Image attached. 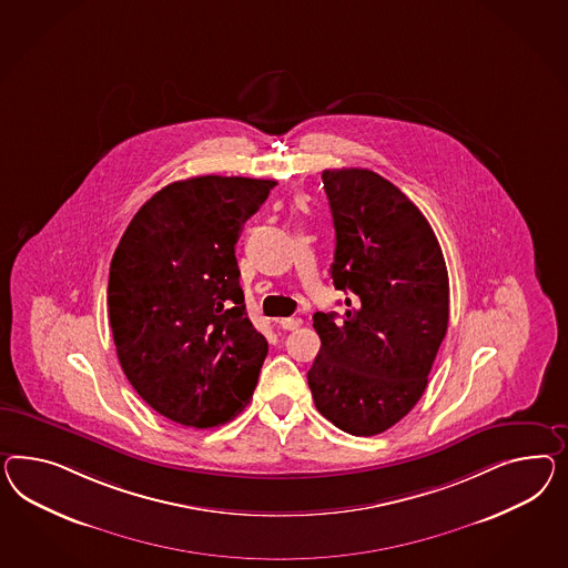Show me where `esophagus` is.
I'll list each match as a JSON object with an SVG mask.
<instances>
[{
  "mask_svg": "<svg viewBox=\"0 0 568 568\" xmlns=\"http://www.w3.org/2000/svg\"><path fill=\"white\" fill-rule=\"evenodd\" d=\"M278 326H281L283 331H295V328L302 326V318H281Z\"/></svg>",
  "mask_w": 568,
  "mask_h": 568,
  "instance_id": "34e87169",
  "label": "esophagus"
}]
</instances>
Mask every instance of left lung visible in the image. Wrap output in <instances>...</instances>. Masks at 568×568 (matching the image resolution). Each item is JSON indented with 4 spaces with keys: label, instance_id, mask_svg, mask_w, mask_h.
<instances>
[{
    "label": "left lung",
    "instance_id": "8db88e82",
    "mask_svg": "<svg viewBox=\"0 0 568 568\" xmlns=\"http://www.w3.org/2000/svg\"><path fill=\"white\" fill-rule=\"evenodd\" d=\"M335 225L331 276L343 321L316 312L321 352L307 372L321 414L353 436H374L409 414L448 326V273L428 219L369 169L323 171Z\"/></svg>",
    "mask_w": 568,
    "mask_h": 568
}]
</instances>
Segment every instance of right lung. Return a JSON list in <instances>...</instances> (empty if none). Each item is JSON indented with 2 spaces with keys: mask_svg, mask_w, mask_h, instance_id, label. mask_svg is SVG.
Instances as JSON below:
<instances>
[{
  "mask_svg": "<svg viewBox=\"0 0 568 568\" xmlns=\"http://www.w3.org/2000/svg\"><path fill=\"white\" fill-rule=\"evenodd\" d=\"M273 180L200 175L140 206L109 268L123 374L154 412L215 428L252 399L268 343L245 316L235 244Z\"/></svg>",
  "mask_w": 568,
  "mask_h": 568,
  "instance_id": "add662e5",
  "label": "right lung"
}]
</instances>
